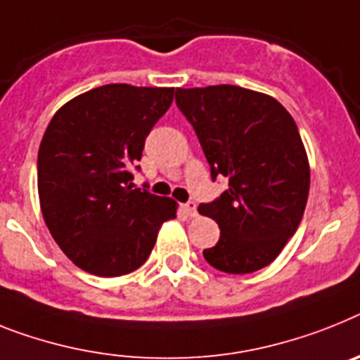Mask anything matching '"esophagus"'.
Here are the masks:
<instances>
[{
    "instance_id": "34e87169",
    "label": "esophagus",
    "mask_w": 360,
    "mask_h": 360,
    "mask_svg": "<svg viewBox=\"0 0 360 360\" xmlns=\"http://www.w3.org/2000/svg\"><path fill=\"white\" fill-rule=\"evenodd\" d=\"M183 210H185L186 216H190V217L198 216V207H195L194 201H190V203L183 205Z\"/></svg>"
}]
</instances>
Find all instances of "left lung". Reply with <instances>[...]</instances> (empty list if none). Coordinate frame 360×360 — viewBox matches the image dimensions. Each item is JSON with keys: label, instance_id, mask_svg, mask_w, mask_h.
<instances>
[{"label": "left lung", "instance_id": "left-lung-1", "mask_svg": "<svg viewBox=\"0 0 360 360\" xmlns=\"http://www.w3.org/2000/svg\"><path fill=\"white\" fill-rule=\"evenodd\" d=\"M175 102L194 126L212 179H229L216 201L199 205L221 231L205 259L229 274L267 267L297 232L309 194L297 124L273 96L229 84L177 87Z\"/></svg>", "mask_w": 360, "mask_h": 360}]
</instances>
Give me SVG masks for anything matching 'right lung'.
I'll use <instances>...</instances> for the list:
<instances>
[{"mask_svg": "<svg viewBox=\"0 0 360 360\" xmlns=\"http://www.w3.org/2000/svg\"><path fill=\"white\" fill-rule=\"evenodd\" d=\"M172 101L174 87L108 84L65 102L45 129L41 214L63 255L86 273L110 278L139 269L162 223L175 217L174 199L135 188L129 172Z\"/></svg>", "mask_w": 360, "mask_h": 360, "instance_id": "obj_1", "label": "right lung"}]
</instances>
